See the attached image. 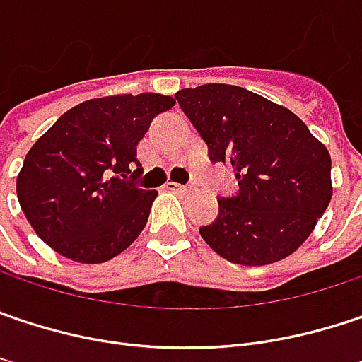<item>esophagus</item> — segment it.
<instances>
[{
	"label": "esophagus",
	"instance_id": "esophagus-1",
	"mask_svg": "<svg viewBox=\"0 0 362 362\" xmlns=\"http://www.w3.org/2000/svg\"><path fill=\"white\" fill-rule=\"evenodd\" d=\"M165 188H168V190H172V192H188V190H190L188 186L178 184V182H168V184H165Z\"/></svg>",
	"mask_w": 362,
	"mask_h": 362
}]
</instances>
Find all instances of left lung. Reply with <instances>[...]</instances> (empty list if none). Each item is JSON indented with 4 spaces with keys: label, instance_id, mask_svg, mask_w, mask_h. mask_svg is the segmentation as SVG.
Returning a JSON list of instances; mask_svg holds the SVG:
<instances>
[{
    "label": "left lung",
    "instance_id": "8db88e82",
    "mask_svg": "<svg viewBox=\"0 0 362 362\" xmlns=\"http://www.w3.org/2000/svg\"><path fill=\"white\" fill-rule=\"evenodd\" d=\"M209 147L229 163L240 190L219 197V215L201 235L233 264L264 266L293 254L332 199L328 149L291 110L250 90L204 83L176 94Z\"/></svg>",
    "mask_w": 362,
    "mask_h": 362
}]
</instances>
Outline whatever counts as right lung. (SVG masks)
<instances>
[{
	"mask_svg": "<svg viewBox=\"0 0 362 362\" xmlns=\"http://www.w3.org/2000/svg\"><path fill=\"white\" fill-rule=\"evenodd\" d=\"M174 104L161 94L88 100L34 143L16 190L45 244L75 262L98 264L137 240L158 197L137 184V145Z\"/></svg>",
	"mask_w": 362,
	"mask_h": 362,
	"instance_id": "right-lung-1",
	"label": "right lung"
}]
</instances>
